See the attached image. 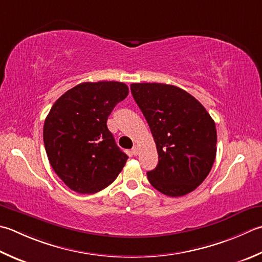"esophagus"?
Listing matches in <instances>:
<instances>
[{"mask_svg":"<svg viewBox=\"0 0 262 262\" xmlns=\"http://www.w3.org/2000/svg\"><path fill=\"white\" fill-rule=\"evenodd\" d=\"M138 152H140V150H138V146L137 145H135V146H133V148H132V153L134 156H137L138 155Z\"/></svg>","mask_w":262,"mask_h":262,"instance_id":"1","label":"esophagus"}]
</instances>
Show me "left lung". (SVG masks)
Returning <instances> with one entry per match:
<instances>
[{
    "label": "left lung",
    "mask_w": 262,
    "mask_h": 262,
    "mask_svg": "<svg viewBox=\"0 0 262 262\" xmlns=\"http://www.w3.org/2000/svg\"><path fill=\"white\" fill-rule=\"evenodd\" d=\"M130 91L159 156L157 167L147 171L148 182L171 198L191 193L207 178L216 159L213 119L195 97L177 86L137 83Z\"/></svg>",
    "instance_id": "8db88e82"
}]
</instances>
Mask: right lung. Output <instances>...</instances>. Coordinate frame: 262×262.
Here are the masks:
<instances>
[{"mask_svg": "<svg viewBox=\"0 0 262 262\" xmlns=\"http://www.w3.org/2000/svg\"><path fill=\"white\" fill-rule=\"evenodd\" d=\"M120 81L81 83L55 101L44 121L49 161L73 191L93 194L109 186L122 170L127 155L107 129V117L125 100Z\"/></svg>", "mask_w": 262, "mask_h": 262, "instance_id": "1", "label": "right lung"}]
</instances>
